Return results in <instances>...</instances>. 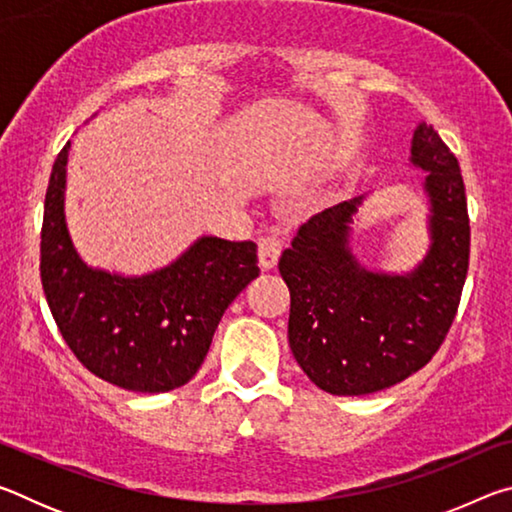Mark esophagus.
<instances>
[{"instance_id": "obj_1", "label": "esophagus", "mask_w": 512, "mask_h": 512, "mask_svg": "<svg viewBox=\"0 0 512 512\" xmlns=\"http://www.w3.org/2000/svg\"><path fill=\"white\" fill-rule=\"evenodd\" d=\"M282 255V239L275 235H266L259 239V266L271 271L277 266V259Z\"/></svg>"}]
</instances>
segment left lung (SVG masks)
Segmentation results:
<instances>
[{
  "instance_id": "8db88e82",
  "label": "left lung",
  "mask_w": 512,
  "mask_h": 512,
  "mask_svg": "<svg viewBox=\"0 0 512 512\" xmlns=\"http://www.w3.org/2000/svg\"><path fill=\"white\" fill-rule=\"evenodd\" d=\"M409 160L427 171L431 239L413 271H372L352 253V223L366 194L302 223L277 264L291 291V352L325 393L368 395L400 384L427 366L456 316L470 262L461 169L424 121Z\"/></svg>"
}]
</instances>
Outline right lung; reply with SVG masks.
Returning <instances> with one entry per match:
<instances>
[{
  "label": "right lung",
  "mask_w": 512,
  "mask_h": 512,
  "mask_svg": "<svg viewBox=\"0 0 512 512\" xmlns=\"http://www.w3.org/2000/svg\"><path fill=\"white\" fill-rule=\"evenodd\" d=\"M69 146L51 169L40 277L69 350L99 379L135 393H167L192 379L219 320L259 275L257 244L198 237L158 271L121 275L76 253L65 219Z\"/></svg>",
  "instance_id": "1"
}]
</instances>
